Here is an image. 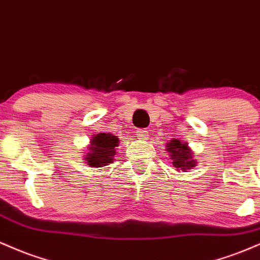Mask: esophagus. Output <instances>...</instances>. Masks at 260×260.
<instances>
[{
	"label": "esophagus",
	"mask_w": 260,
	"mask_h": 260,
	"mask_svg": "<svg viewBox=\"0 0 260 260\" xmlns=\"http://www.w3.org/2000/svg\"><path fill=\"white\" fill-rule=\"evenodd\" d=\"M136 135H138L139 139L147 140L148 139V131L146 129H138L136 130Z\"/></svg>",
	"instance_id": "esophagus-1"
}]
</instances>
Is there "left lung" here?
<instances>
[{
  "mask_svg": "<svg viewBox=\"0 0 260 260\" xmlns=\"http://www.w3.org/2000/svg\"><path fill=\"white\" fill-rule=\"evenodd\" d=\"M166 150L169 152V159L177 171L186 172L191 167H195V159L191 156L193 153L186 144H180L179 140H171Z\"/></svg>",
  "mask_w": 260,
  "mask_h": 260,
  "instance_id": "8db88e82",
  "label": "left lung"
}]
</instances>
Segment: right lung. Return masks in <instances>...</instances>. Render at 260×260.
Masks as SVG:
<instances>
[{"instance_id": "right-lung-1", "label": "right lung", "mask_w": 260, "mask_h": 260, "mask_svg": "<svg viewBox=\"0 0 260 260\" xmlns=\"http://www.w3.org/2000/svg\"><path fill=\"white\" fill-rule=\"evenodd\" d=\"M119 144V139L110 134L101 133L93 136L89 153H86V159L88 166L92 167H104L107 163L113 162L115 154V147Z\"/></svg>"}]
</instances>
